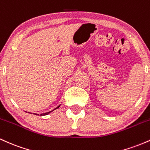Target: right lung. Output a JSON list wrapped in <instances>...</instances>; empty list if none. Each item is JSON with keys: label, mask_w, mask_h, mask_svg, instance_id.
<instances>
[{"label": "right lung", "mask_w": 150, "mask_h": 150, "mask_svg": "<svg viewBox=\"0 0 150 150\" xmlns=\"http://www.w3.org/2000/svg\"><path fill=\"white\" fill-rule=\"evenodd\" d=\"M60 106H61V104H60V105H59V106H57V107H56V108H54V109H53V110H52V111H49V112H47V113H42V114H40V116H46V115H48V114H49V113H51V112H52V111H54V110L57 109V108H59V107H60ZM36 115H37V113H36ZM37 115H39V114H37Z\"/></svg>", "instance_id": "right-lung-1"}]
</instances>
